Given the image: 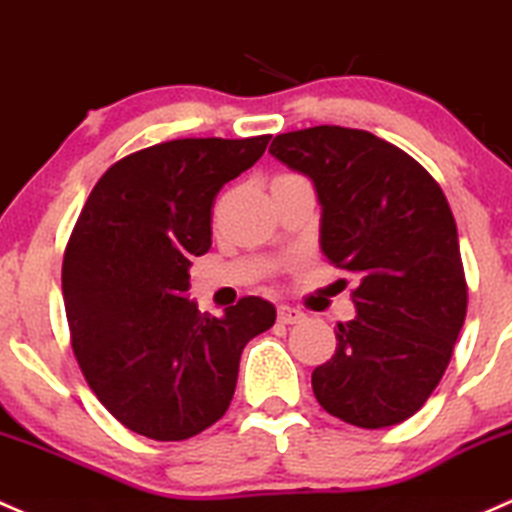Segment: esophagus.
Masks as SVG:
<instances>
[{"label": "esophagus", "instance_id": "obj_1", "mask_svg": "<svg viewBox=\"0 0 512 512\" xmlns=\"http://www.w3.org/2000/svg\"><path fill=\"white\" fill-rule=\"evenodd\" d=\"M277 319L279 324H299V321H304V311L294 309V306H279L277 309Z\"/></svg>", "mask_w": 512, "mask_h": 512}]
</instances>
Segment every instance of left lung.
<instances>
[{"label":"left lung","mask_w":512,"mask_h":512,"mask_svg":"<svg viewBox=\"0 0 512 512\" xmlns=\"http://www.w3.org/2000/svg\"><path fill=\"white\" fill-rule=\"evenodd\" d=\"M270 154L314 181L321 250L358 277L353 321L311 373L328 414L363 429L412 417L449 365L469 289L444 191L422 164L365 132L319 125L277 134Z\"/></svg>","instance_id":"obj_1"}]
</instances>
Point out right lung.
Listing matches in <instances>:
<instances>
[{"label":"right lung","instance_id":"1","mask_svg":"<svg viewBox=\"0 0 512 512\" xmlns=\"http://www.w3.org/2000/svg\"><path fill=\"white\" fill-rule=\"evenodd\" d=\"M270 134L174 139L112 164L90 191L63 255L75 360L107 412L132 432L184 441L233 400L242 348L277 319L242 297L201 314L188 267L211 250L218 191L265 154Z\"/></svg>","mask_w":512,"mask_h":512}]
</instances>
